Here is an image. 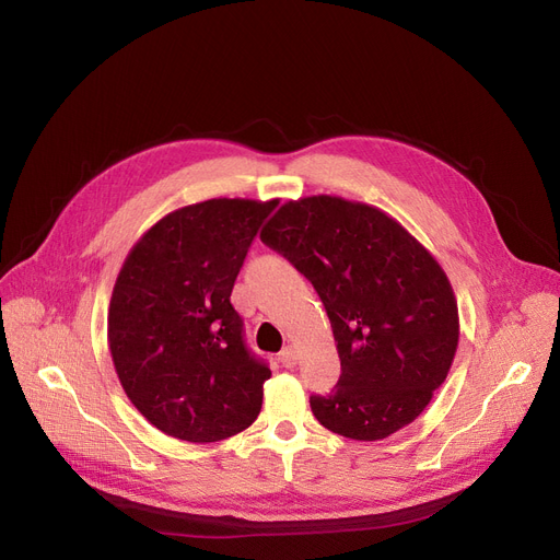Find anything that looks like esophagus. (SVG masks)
Listing matches in <instances>:
<instances>
[{
  "label": "esophagus",
  "instance_id": "34e87169",
  "mask_svg": "<svg viewBox=\"0 0 560 560\" xmlns=\"http://www.w3.org/2000/svg\"><path fill=\"white\" fill-rule=\"evenodd\" d=\"M279 361L283 363L285 369H293L295 363H298V352H295V348H293V346L283 348V350H281V354H279Z\"/></svg>",
  "mask_w": 560,
  "mask_h": 560
}]
</instances>
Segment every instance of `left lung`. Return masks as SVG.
Listing matches in <instances>:
<instances>
[{
  "label": "left lung",
  "instance_id": "1",
  "mask_svg": "<svg viewBox=\"0 0 560 560\" xmlns=\"http://www.w3.org/2000/svg\"><path fill=\"white\" fill-rule=\"evenodd\" d=\"M298 267L329 315L338 384L311 396L327 430L377 442L409 425L451 371L459 320L434 256L380 208L306 197L279 208L260 233Z\"/></svg>",
  "mask_w": 560,
  "mask_h": 560
}]
</instances>
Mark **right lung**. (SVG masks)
I'll return each instance as SVG.
<instances>
[{
  "label": "right lung",
  "mask_w": 560,
  "mask_h": 560,
  "mask_svg": "<svg viewBox=\"0 0 560 560\" xmlns=\"http://www.w3.org/2000/svg\"><path fill=\"white\" fill-rule=\"evenodd\" d=\"M277 201L210 199L141 235L107 315L120 386L145 421L176 440L210 444L249 428L272 371L245 343L233 283Z\"/></svg>",
  "instance_id": "obj_1"
}]
</instances>
